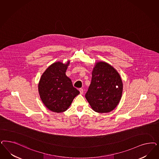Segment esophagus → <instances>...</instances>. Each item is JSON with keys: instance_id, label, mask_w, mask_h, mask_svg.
<instances>
[{"instance_id": "obj_1", "label": "esophagus", "mask_w": 159, "mask_h": 159, "mask_svg": "<svg viewBox=\"0 0 159 159\" xmlns=\"http://www.w3.org/2000/svg\"><path fill=\"white\" fill-rule=\"evenodd\" d=\"M79 91H80V94H82V93H83L84 90H83L82 88H80V89H79Z\"/></svg>"}]
</instances>
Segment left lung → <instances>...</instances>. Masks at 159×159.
<instances>
[{"label": "left lung", "mask_w": 159, "mask_h": 159, "mask_svg": "<svg viewBox=\"0 0 159 159\" xmlns=\"http://www.w3.org/2000/svg\"><path fill=\"white\" fill-rule=\"evenodd\" d=\"M122 91L123 83L118 72L107 62H96L85 94L92 109L98 113L112 111L120 102Z\"/></svg>", "instance_id": "obj_1"}]
</instances>
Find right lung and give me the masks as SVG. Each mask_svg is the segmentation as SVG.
<instances>
[{"instance_id":"obj_1","label":"right lung","mask_w":159,"mask_h":159,"mask_svg":"<svg viewBox=\"0 0 159 159\" xmlns=\"http://www.w3.org/2000/svg\"><path fill=\"white\" fill-rule=\"evenodd\" d=\"M70 61L66 64L56 62L44 72L39 83L41 101L49 110L63 112L70 107L74 98L80 93L72 85L71 80L66 75Z\"/></svg>"}]
</instances>
